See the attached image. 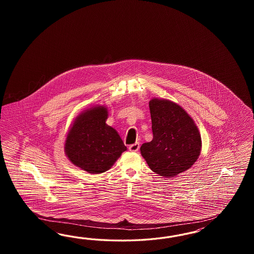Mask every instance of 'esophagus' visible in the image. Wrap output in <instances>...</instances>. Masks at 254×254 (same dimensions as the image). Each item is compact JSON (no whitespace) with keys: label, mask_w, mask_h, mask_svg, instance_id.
I'll list each match as a JSON object with an SVG mask.
<instances>
[{"label":"esophagus","mask_w":254,"mask_h":254,"mask_svg":"<svg viewBox=\"0 0 254 254\" xmlns=\"http://www.w3.org/2000/svg\"><path fill=\"white\" fill-rule=\"evenodd\" d=\"M128 149H129V151H131V152H137V151H138V149H139V143L136 142L134 144H131L128 147Z\"/></svg>","instance_id":"34e87169"}]
</instances>
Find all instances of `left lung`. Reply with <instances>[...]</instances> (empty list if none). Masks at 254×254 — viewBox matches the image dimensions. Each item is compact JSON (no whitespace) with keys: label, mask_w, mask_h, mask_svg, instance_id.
<instances>
[{"label":"left lung","mask_w":254,"mask_h":254,"mask_svg":"<svg viewBox=\"0 0 254 254\" xmlns=\"http://www.w3.org/2000/svg\"><path fill=\"white\" fill-rule=\"evenodd\" d=\"M149 107L154 136L141 145L140 154L156 174L176 177L198 159L199 130L185 109L171 100L154 98Z\"/></svg>","instance_id":"8db88e82"}]
</instances>
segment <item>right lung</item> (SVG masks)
I'll return each mask as SVG.
<instances>
[{"mask_svg": "<svg viewBox=\"0 0 254 254\" xmlns=\"http://www.w3.org/2000/svg\"><path fill=\"white\" fill-rule=\"evenodd\" d=\"M107 118L106 106L86 109L77 116L65 140L69 161L90 174L107 171L127 151L118 132L106 124Z\"/></svg>", "mask_w": 254, "mask_h": 254, "instance_id": "obj_1", "label": "right lung"}]
</instances>
